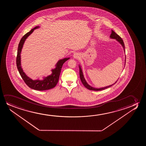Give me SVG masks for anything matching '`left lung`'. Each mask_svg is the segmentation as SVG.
I'll use <instances>...</instances> for the list:
<instances>
[{
    "mask_svg": "<svg viewBox=\"0 0 146 146\" xmlns=\"http://www.w3.org/2000/svg\"><path fill=\"white\" fill-rule=\"evenodd\" d=\"M110 37L111 38H113V39H115L116 40H117L118 41L120 42V43L121 44L123 49H124V52H125V44H124V42H123V40H122V38L120 37V36H119L118 34L116 33L115 32H114V31L112 30V33L110 35ZM126 61V60H125ZM79 74H80V78L81 79V81L82 82V84L84 85V86L86 87V88H87L88 89L90 90H93V91H101V90H104L105 89L110 87L111 86H112V85H113L114 84H115L116 83H115L114 84H113L112 85H110V86H107L105 87L102 88H93L91 86H90L89 85H88V83L86 82V80H85V78H84V76H83V72H82V69L80 67V66H79Z\"/></svg>",
    "mask_w": 146,
    "mask_h": 146,
    "instance_id": "1",
    "label": "left lung"
}]
</instances>
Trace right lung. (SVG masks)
<instances>
[{"label": "right lung", "instance_id": "right-lung-1", "mask_svg": "<svg viewBox=\"0 0 146 146\" xmlns=\"http://www.w3.org/2000/svg\"><path fill=\"white\" fill-rule=\"evenodd\" d=\"M38 28H39V26L35 27L34 28L30 30L29 32H27L26 34H25L21 39L19 43L18 44L17 54L16 57V65L20 76L22 77V79L25 83V84L29 87L34 90L44 91L52 89L55 87L59 80L62 66L64 63L66 62V61H67L69 58H64L63 59L59 60L56 64V68L52 70V74L51 75L47 76L46 78H44L43 80H33L29 78L28 76H26V74L23 71V70L21 67L20 53L25 40H26L27 37L30 34L32 33L34 29Z\"/></svg>", "mask_w": 146, "mask_h": 146}]
</instances>
